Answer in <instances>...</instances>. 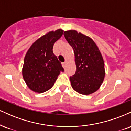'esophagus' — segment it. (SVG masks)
I'll list each match as a JSON object with an SVG mask.
<instances>
[{"label":"esophagus","instance_id":"obj_1","mask_svg":"<svg viewBox=\"0 0 131 131\" xmlns=\"http://www.w3.org/2000/svg\"><path fill=\"white\" fill-rule=\"evenodd\" d=\"M67 61H65V62L63 63H62V66H63V67L64 68H65L67 67Z\"/></svg>","mask_w":131,"mask_h":131}]
</instances>
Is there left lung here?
I'll return each mask as SVG.
<instances>
[{
    "mask_svg": "<svg viewBox=\"0 0 131 131\" xmlns=\"http://www.w3.org/2000/svg\"><path fill=\"white\" fill-rule=\"evenodd\" d=\"M64 36L74 50L76 70L70 79L75 91L89 95L100 88L105 78V64L98 47L91 37L75 30L64 31Z\"/></svg>",
    "mask_w": 131,
    "mask_h": 131,
    "instance_id": "1",
    "label": "left lung"
}]
</instances>
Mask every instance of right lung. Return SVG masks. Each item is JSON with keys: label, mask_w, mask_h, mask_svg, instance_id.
Masks as SVG:
<instances>
[{"label": "right lung", "mask_w": 131, "mask_h": 131, "mask_svg": "<svg viewBox=\"0 0 131 131\" xmlns=\"http://www.w3.org/2000/svg\"><path fill=\"white\" fill-rule=\"evenodd\" d=\"M63 32L60 29L47 33L31 45L25 55L23 77L28 88L35 92L42 93L50 89L60 72L64 71L52 50Z\"/></svg>", "instance_id": "right-lung-1"}]
</instances>
